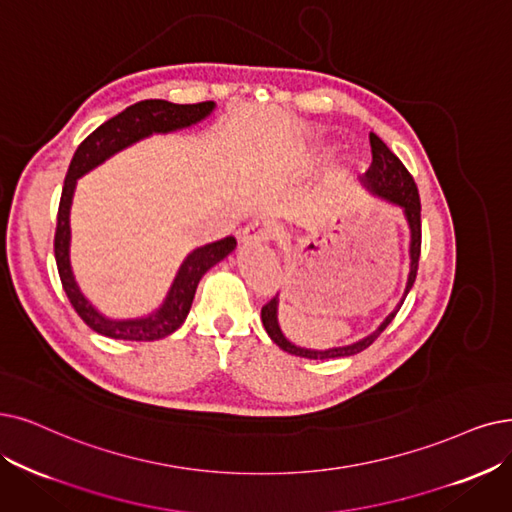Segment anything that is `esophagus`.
Wrapping results in <instances>:
<instances>
[{"label":"esophagus","instance_id":"34e87169","mask_svg":"<svg viewBox=\"0 0 512 512\" xmlns=\"http://www.w3.org/2000/svg\"><path fill=\"white\" fill-rule=\"evenodd\" d=\"M273 235V227L267 220H254L250 222L248 227L241 231V241L245 245L250 243H262V241H269Z\"/></svg>","mask_w":512,"mask_h":512}]
</instances>
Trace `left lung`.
<instances>
[{"label": "left lung", "instance_id": "8db88e82", "mask_svg": "<svg viewBox=\"0 0 512 512\" xmlns=\"http://www.w3.org/2000/svg\"><path fill=\"white\" fill-rule=\"evenodd\" d=\"M370 145H372V166L370 170L365 172V185L370 187L376 195L397 203L399 208H403V214L410 222V231H412V245H410V256H412V264H410V277H407V285H405V296L407 292L412 290V285L416 281L418 275V260H420V248H422V222H420V195H418V187L412 178V174L407 172V168L401 163V159L384 145V140L380 136H376L374 132H370ZM403 304V302H401ZM401 304L397 306V311L401 309ZM395 313L388 315L384 319V323L378 327V330L351 346H338V349H330V351H309V349H300V346H294L290 340H285V336L279 330L277 323V296H273L267 304L262 306V325L267 334L271 336V340L279 346L281 351L296 355V357H304V359H336V357H351L357 355L361 351H365L384 330L386 325L395 319Z\"/></svg>", "mask_w": 512, "mask_h": 512}]
</instances>
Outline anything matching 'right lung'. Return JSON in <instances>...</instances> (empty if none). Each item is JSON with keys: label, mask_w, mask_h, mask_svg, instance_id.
Wrapping results in <instances>:
<instances>
[{"label": "right lung", "mask_w": 512, "mask_h": 512, "mask_svg": "<svg viewBox=\"0 0 512 512\" xmlns=\"http://www.w3.org/2000/svg\"><path fill=\"white\" fill-rule=\"evenodd\" d=\"M214 109V102H195V105H174L168 100H140L136 105L121 111L119 115L111 117L105 124L98 126L81 145L77 147L71 166L67 170L63 195H60L58 203V216H56V233H54V258L60 275V283L63 290L75 309V313L84 319V323L90 330L115 338V340H134V342H149L166 338L178 327L185 323L191 304L195 298V290L199 279L210 271L216 262H220L224 256H229L235 250V237L229 235L220 241L203 245L197 248L193 254L182 264L174 285L170 290V296L166 298V304L161 309L147 317L136 321H111L102 317L92 309V304L81 296L77 283L71 273L69 264V208L75 182L79 176H84L98 163L111 157L113 153L121 151L124 147L132 145V142L145 138L153 132H172L187 128L191 124H197L206 115H210Z\"/></svg>", "instance_id": "1"}]
</instances>
